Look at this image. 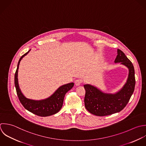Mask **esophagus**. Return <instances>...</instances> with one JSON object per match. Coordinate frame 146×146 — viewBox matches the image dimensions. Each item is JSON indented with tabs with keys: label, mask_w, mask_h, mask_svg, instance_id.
<instances>
[{
	"label": "esophagus",
	"mask_w": 146,
	"mask_h": 146,
	"mask_svg": "<svg viewBox=\"0 0 146 146\" xmlns=\"http://www.w3.org/2000/svg\"><path fill=\"white\" fill-rule=\"evenodd\" d=\"M81 80H76L75 81H74V84L76 86H80L81 84Z\"/></svg>",
	"instance_id": "1"
}]
</instances>
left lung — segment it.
Returning a JSON list of instances; mask_svg holds the SVG:
<instances>
[{
  "label": "left lung",
  "mask_w": 146,
  "mask_h": 146,
  "mask_svg": "<svg viewBox=\"0 0 146 146\" xmlns=\"http://www.w3.org/2000/svg\"><path fill=\"white\" fill-rule=\"evenodd\" d=\"M127 67L128 77L123 86L115 93L104 92L90 84L84 85L86 91L84 99L86 109L90 113L97 116H106L118 113L128 104L135 89V70L132 62L120 49L114 61Z\"/></svg>",
  "instance_id": "8db88e82"
}]
</instances>
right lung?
<instances>
[{
	"label": "right lung",
	"mask_w": 146,
	"mask_h": 146,
	"mask_svg": "<svg viewBox=\"0 0 146 146\" xmlns=\"http://www.w3.org/2000/svg\"><path fill=\"white\" fill-rule=\"evenodd\" d=\"M30 50L31 49L20 57L17 64V69L15 74V86L17 95L21 104L28 111L40 117L50 116L58 113L61 110L65 95L73 87L74 83L71 82L60 86L50 96L45 99L35 100L25 97L19 88L17 73L21 60Z\"/></svg>",
	"instance_id": "obj_1"
}]
</instances>
